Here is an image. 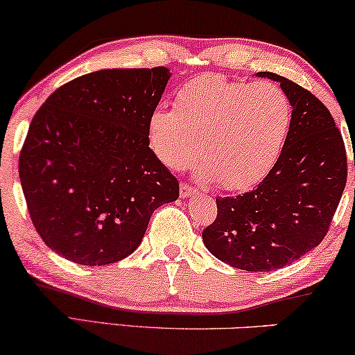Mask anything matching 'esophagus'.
<instances>
[{"instance_id":"obj_1","label":"esophagus","mask_w":355,"mask_h":355,"mask_svg":"<svg viewBox=\"0 0 355 355\" xmlns=\"http://www.w3.org/2000/svg\"><path fill=\"white\" fill-rule=\"evenodd\" d=\"M193 192H196V189L189 186V184H181V187H179V196H181V198H187L189 196H192Z\"/></svg>"}]
</instances>
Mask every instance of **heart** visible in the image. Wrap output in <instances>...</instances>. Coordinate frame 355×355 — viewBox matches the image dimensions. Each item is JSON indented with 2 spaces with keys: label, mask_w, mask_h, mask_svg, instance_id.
Segmentation results:
<instances>
[{
  "label": "heart",
  "mask_w": 355,
  "mask_h": 355,
  "mask_svg": "<svg viewBox=\"0 0 355 355\" xmlns=\"http://www.w3.org/2000/svg\"><path fill=\"white\" fill-rule=\"evenodd\" d=\"M173 106L150 114V152L171 171L200 157L198 178L225 191H247L263 181L289 132V100L270 82L244 84L205 74L186 82Z\"/></svg>",
  "instance_id": "obj_1"
}]
</instances>
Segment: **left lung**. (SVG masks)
Here are the masks:
<instances>
[{"instance_id":"8db88e82","label":"left lung","mask_w":355,"mask_h":355,"mask_svg":"<svg viewBox=\"0 0 355 355\" xmlns=\"http://www.w3.org/2000/svg\"><path fill=\"white\" fill-rule=\"evenodd\" d=\"M293 106L283 152L254 191L216 198V220L202 232L218 260L245 271L283 268L327 236L346 187L343 135L327 106L309 90L273 72Z\"/></svg>"}]
</instances>
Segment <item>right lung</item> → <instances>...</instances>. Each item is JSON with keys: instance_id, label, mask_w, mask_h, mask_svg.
Instances as JSON below:
<instances>
[{"instance_id": "right-lung-1", "label": "right lung", "mask_w": 355, "mask_h": 355, "mask_svg": "<svg viewBox=\"0 0 355 355\" xmlns=\"http://www.w3.org/2000/svg\"><path fill=\"white\" fill-rule=\"evenodd\" d=\"M171 72L101 69L53 92L19 158L24 197L43 242L79 265L125 259L150 216L179 197L178 179L147 142Z\"/></svg>"}]
</instances>
